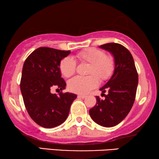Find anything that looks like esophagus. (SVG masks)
Segmentation results:
<instances>
[{"instance_id": "34e87169", "label": "esophagus", "mask_w": 159, "mask_h": 159, "mask_svg": "<svg viewBox=\"0 0 159 159\" xmlns=\"http://www.w3.org/2000/svg\"><path fill=\"white\" fill-rule=\"evenodd\" d=\"M78 97L80 98L84 99V98H86V95H78Z\"/></svg>"}]
</instances>
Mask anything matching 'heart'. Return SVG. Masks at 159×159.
Wrapping results in <instances>:
<instances>
[{
    "label": "heart",
    "mask_w": 159,
    "mask_h": 159,
    "mask_svg": "<svg viewBox=\"0 0 159 159\" xmlns=\"http://www.w3.org/2000/svg\"><path fill=\"white\" fill-rule=\"evenodd\" d=\"M77 58L81 62L88 63L87 77L77 76L69 80V89L74 93L84 94L92 89L96 88L99 80L106 81L111 77L115 69L114 58L106 55L105 51L95 48H90L78 53ZM75 60L71 56H66L61 61L59 69L63 76L69 77L76 71Z\"/></svg>",
    "instance_id": "heart-1"
}]
</instances>
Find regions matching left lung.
Masks as SVG:
<instances>
[{
    "mask_svg": "<svg viewBox=\"0 0 159 159\" xmlns=\"http://www.w3.org/2000/svg\"><path fill=\"white\" fill-rule=\"evenodd\" d=\"M100 48L114 56L115 69L111 79L100 89L105 99L96 96V104L89 113L98 125L111 127L120 123L131 110L135 99L138 75L132 54L122 45L110 43ZM106 90L108 95L104 94Z\"/></svg>",
    "mask_w": 159,
    "mask_h": 159,
    "instance_id": "1",
    "label": "left lung"
}]
</instances>
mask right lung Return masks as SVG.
Returning a JSON list of instances; mask_svg holds the SVG:
<instances>
[{"instance_id": "right-lung-1", "label": "right lung", "mask_w": 159, "mask_h": 159, "mask_svg": "<svg viewBox=\"0 0 159 159\" xmlns=\"http://www.w3.org/2000/svg\"><path fill=\"white\" fill-rule=\"evenodd\" d=\"M69 53L70 51L40 47L24 64L20 82L24 103L32 120L43 127L53 128L64 122L77 98L71 93L61 92L59 95L51 93L53 87L60 90L66 88L59 64Z\"/></svg>"}]
</instances>
